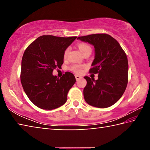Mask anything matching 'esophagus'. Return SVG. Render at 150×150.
<instances>
[{
    "instance_id": "obj_1",
    "label": "esophagus",
    "mask_w": 150,
    "mask_h": 150,
    "mask_svg": "<svg viewBox=\"0 0 150 150\" xmlns=\"http://www.w3.org/2000/svg\"><path fill=\"white\" fill-rule=\"evenodd\" d=\"M82 77H81V76H79V75H75V79H76V80L77 81H78V80H79L80 79H81Z\"/></svg>"
}]
</instances>
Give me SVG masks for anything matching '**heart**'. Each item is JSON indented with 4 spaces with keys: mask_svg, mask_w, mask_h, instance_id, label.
<instances>
[{
    "mask_svg": "<svg viewBox=\"0 0 150 150\" xmlns=\"http://www.w3.org/2000/svg\"><path fill=\"white\" fill-rule=\"evenodd\" d=\"M78 48L83 54L88 50H91V48L89 45L87 44H85V43H81V44H78ZM69 48H67V49L65 50L64 54H63V57H64V59H66V58H67L68 53H69ZM70 69L71 70L75 73H82L83 66H81L79 65H73L71 67H70Z\"/></svg>",
    "mask_w": 150,
    "mask_h": 150,
    "instance_id": "heart-1",
    "label": "heart"
}]
</instances>
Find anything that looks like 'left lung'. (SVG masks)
Listing matches in <instances>:
<instances>
[{
	"label": "left lung",
	"instance_id": "obj_1",
	"mask_svg": "<svg viewBox=\"0 0 150 150\" xmlns=\"http://www.w3.org/2000/svg\"><path fill=\"white\" fill-rule=\"evenodd\" d=\"M95 47V59L89 72L98 73V79L85 77L83 95L88 105L107 108L120 99L128 84V58L120 45L111 35L91 34L78 37Z\"/></svg>",
	"mask_w": 150,
	"mask_h": 150
}]
</instances>
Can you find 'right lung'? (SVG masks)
Here are the masks:
<instances>
[{"mask_svg": "<svg viewBox=\"0 0 150 150\" xmlns=\"http://www.w3.org/2000/svg\"><path fill=\"white\" fill-rule=\"evenodd\" d=\"M77 38L42 35L33 42L24 53L20 80L28 97L44 110H53L66 103L67 93L76 79L66 72L59 79L53 71L62 67L65 50Z\"/></svg>", "mask_w": 150, "mask_h": 150, "instance_id": "add662e5", "label": "right lung"}]
</instances>
